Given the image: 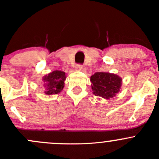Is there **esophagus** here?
Segmentation results:
<instances>
[{"label": "esophagus", "mask_w": 159, "mask_h": 159, "mask_svg": "<svg viewBox=\"0 0 159 159\" xmlns=\"http://www.w3.org/2000/svg\"><path fill=\"white\" fill-rule=\"evenodd\" d=\"M83 68V66L81 65H75V70H81Z\"/></svg>", "instance_id": "obj_1"}]
</instances>
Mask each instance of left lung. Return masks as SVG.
I'll return each instance as SVG.
<instances>
[{
    "instance_id": "left-lung-1",
    "label": "left lung",
    "mask_w": 159,
    "mask_h": 159,
    "mask_svg": "<svg viewBox=\"0 0 159 159\" xmlns=\"http://www.w3.org/2000/svg\"><path fill=\"white\" fill-rule=\"evenodd\" d=\"M93 94L105 99H110L119 92L122 79L118 75L108 72H96L91 76Z\"/></svg>"
}]
</instances>
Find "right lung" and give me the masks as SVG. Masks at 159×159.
<instances>
[{"mask_svg": "<svg viewBox=\"0 0 159 159\" xmlns=\"http://www.w3.org/2000/svg\"><path fill=\"white\" fill-rule=\"evenodd\" d=\"M66 79L65 73L61 70H54L43 77V86L44 93L47 95L57 94L64 89L65 81Z\"/></svg>", "mask_w": 159, "mask_h": 159, "instance_id": "right-lung-1", "label": "right lung"}]
</instances>
